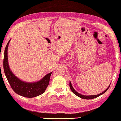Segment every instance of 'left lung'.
<instances>
[{
  "label": "left lung",
  "mask_w": 121,
  "mask_h": 121,
  "mask_svg": "<svg viewBox=\"0 0 121 121\" xmlns=\"http://www.w3.org/2000/svg\"><path fill=\"white\" fill-rule=\"evenodd\" d=\"M110 86H109V87L107 88V89L105 90V91H104L103 92H102V93L99 94L98 95H89V96H87V95H81L80 94H79L78 92H77L74 89H73V87H72V84H71V82H69V87H70V89H71V90H72V91L73 92V93L75 94L76 95H77V96L80 97V98H82V99H94V98H96L97 97L99 96L100 95L103 94L104 93H105V92L107 91V90H108V89H109V87Z\"/></svg>",
  "instance_id": "8db88e82"
}]
</instances>
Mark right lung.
Wrapping results in <instances>:
<instances>
[{
  "label": "right lung",
  "instance_id": "add662e5",
  "mask_svg": "<svg viewBox=\"0 0 121 121\" xmlns=\"http://www.w3.org/2000/svg\"><path fill=\"white\" fill-rule=\"evenodd\" d=\"M9 41L10 40L6 45L4 50L3 68L4 73L12 89L17 94L26 98H34L42 94L45 92L48 86L52 72L47 74L40 81L36 82H25L18 78L10 71L8 65L7 50Z\"/></svg>",
  "mask_w": 121,
  "mask_h": 121
}]
</instances>
